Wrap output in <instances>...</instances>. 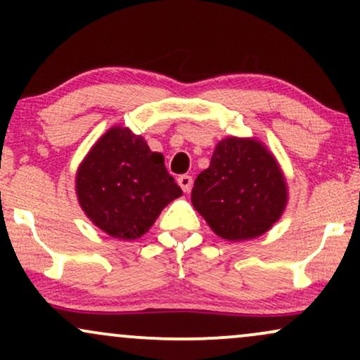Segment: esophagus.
I'll use <instances>...</instances> for the list:
<instances>
[{"instance_id": "obj_1", "label": "esophagus", "mask_w": 360, "mask_h": 360, "mask_svg": "<svg viewBox=\"0 0 360 360\" xmlns=\"http://www.w3.org/2000/svg\"><path fill=\"white\" fill-rule=\"evenodd\" d=\"M177 184L181 186V189H183L184 193H189V191H191V188H193V177L188 176V174L179 176V177H177Z\"/></svg>"}]
</instances>
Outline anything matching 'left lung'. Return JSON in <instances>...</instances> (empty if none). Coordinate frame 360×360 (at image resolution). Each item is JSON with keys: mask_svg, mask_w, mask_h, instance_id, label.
Returning a JSON list of instances; mask_svg holds the SVG:
<instances>
[{"mask_svg": "<svg viewBox=\"0 0 360 360\" xmlns=\"http://www.w3.org/2000/svg\"><path fill=\"white\" fill-rule=\"evenodd\" d=\"M288 193L283 172L257 140L225 139L191 191L193 206L226 240L262 235L279 220Z\"/></svg>", "mask_w": 360, "mask_h": 360, "instance_id": "left-lung-1", "label": "left lung"}]
</instances>
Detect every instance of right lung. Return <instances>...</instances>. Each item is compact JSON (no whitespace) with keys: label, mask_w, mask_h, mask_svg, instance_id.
<instances>
[{"label":"right lung","mask_w":360,"mask_h":360,"mask_svg":"<svg viewBox=\"0 0 360 360\" xmlns=\"http://www.w3.org/2000/svg\"><path fill=\"white\" fill-rule=\"evenodd\" d=\"M76 191L89 220L125 240L148 232L164 206L183 194L164 166L162 154L120 127L106 131L91 148L77 171Z\"/></svg>","instance_id":"obj_1"}]
</instances>
